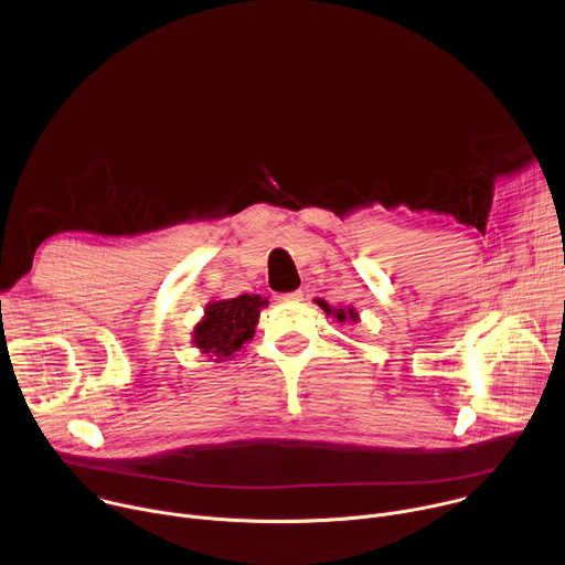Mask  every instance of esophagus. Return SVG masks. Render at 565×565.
I'll use <instances>...</instances> for the list:
<instances>
[{
	"instance_id": "34e87169",
	"label": "esophagus",
	"mask_w": 565,
	"mask_h": 565,
	"mask_svg": "<svg viewBox=\"0 0 565 565\" xmlns=\"http://www.w3.org/2000/svg\"><path fill=\"white\" fill-rule=\"evenodd\" d=\"M303 292L301 290H292V292H284L279 295V301H301Z\"/></svg>"
}]
</instances>
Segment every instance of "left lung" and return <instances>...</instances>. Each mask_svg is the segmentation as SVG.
<instances>
[{"label": "left lung", "instance_id": "1", "mask_svg": "<svg viewBox=\"0 0 565 565\" xmlns=\"http://www.w3.org/2000/svg\"><path fill=\"white\" fill-rule=\"evenodd\" d=\"M317 306H321V310H324L327 315H333V319H338L340 324H347V321H360V315H358V310L355 308H344V306H331V303H327L324 299H317Z\"/></svg>", "mask_w": 565, "mask_h": 565}]
</instances>
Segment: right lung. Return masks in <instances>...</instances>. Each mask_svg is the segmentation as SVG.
Returning <instances> with one entry per match:
<instances>
[{"mask_svg":"<svg viewBox=\"0 0 565 565\" xmlns=\"http://www.w3.org/2000/svg\"><path fill=\"white\" fill-rule=\"evenodd\" d=\"M268 306V297L238 295L230 299H212L205 303L203 317L192 331L194 347L212 362H225L255 338L259 315Z\"/></svg>","mask_w":565,"mask_h":565,"instance_id":"add662e5","label":"right lung"}]
</instances>
